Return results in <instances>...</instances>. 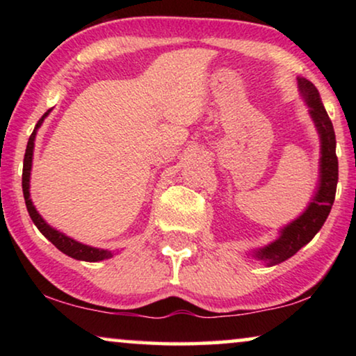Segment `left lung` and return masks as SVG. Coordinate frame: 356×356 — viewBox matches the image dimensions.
<instances>
[{
  "mask_svg": "<svg viewBox=\"0 0 356 356\" xmlns=\"http://www.w3.org/2000/svg\"><path fill=\"white\" fill-rule=\"evenodd\" d=\"M301 95L309 106V115L314 121L321 138V162H319V184L318 191L311 199L309 206L298 218L290 222L280 230V236L270 245L254 251V257L267 266L280 264L298 252L306 243L313 240L316 233L324 225L329 217L335 199V189L339 181V160L335 155V133L332 121L321 102L319 92L313 82L298 77Z\"/></svg>",
  "mask_w": 356,
  "mask_h": 356,
  "instance_id": "obj_1",
  "label": "left lung"
}]
</instances>
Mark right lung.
<instances>
[{
    "label": "right lung",
    "instance_id": "obj_1",
    "mask_svg": "<svg viewBox=\"0 0 356 356\" xmlns=\"http://www.w3.org/2000/svg\"><path fill=\"white\" fill-rule=\"evenodd\" d=\"M50 113V110L47 111L45 115L38 120V123L35 124V129L31 134L27 143V149H26V155H24V168H22V193H24V199H26V206L29 211V216H31L32 222L35 223V227L42 232V235L48 238L53 245H55L58 250L61 252H65L66 256L74 257L77 261H87V262H97V261H104V259H110L113 256V252L108 250H99V248H92L87 245H82V243L72 240V238L63 235L61 232L55 230V228L48 225V223L43 220L40 213L37 212L35 206L32 204L31 199V193H29V188H31V170H32V157H33V143H35V134L37 129L40 128L43 120L47 118V115Z\"/></svg>",
    "mask_w": 356,
    "mask_h": 356
}]
</instances>
